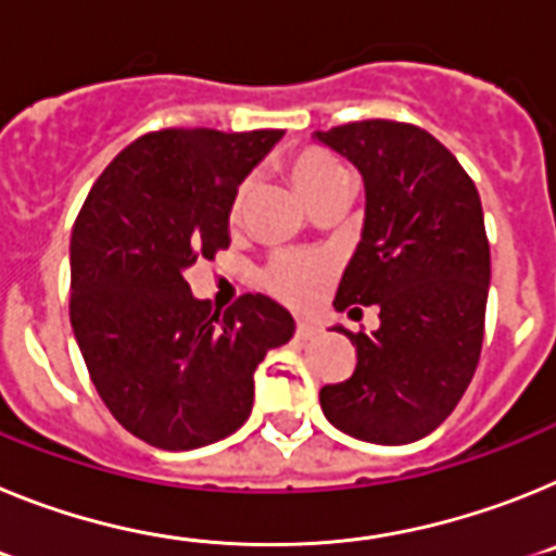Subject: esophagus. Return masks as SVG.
Wrapping results in <instances>:
<instances>
[{
    "label": "esophagus",
    "mask_w": 556,
    "mask_h": 556,
    "mask_svg": "<svg viewBox=\"0 0 556 556\" xmlns=\"http://www.w3.org/2000/svg\"><path fill=\"white\" fill-rule=\"evenodd\" d=\"M318 336V327L313 325V321H307V318H299L296 321V338L299 341H311V338Z\"/></svg>",
    "instance_id": "obj_1"
}]
</instances>
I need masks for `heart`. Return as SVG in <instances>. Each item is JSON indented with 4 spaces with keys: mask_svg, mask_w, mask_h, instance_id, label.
<instances>
[{
    "mask_svg": "<svg viewBox=\"0 0 556 556\" xmlns=\"http://www.w3.org/2000/svg\"><path fill=\"white\" fill-rule=\"evenodd\" d=\"M288 176L296 185V190L313 201L321 190L346 178L344 164L338 162L330 151L325 148H302V151L291 153L288 159ZM245 198H249V181L235 190L229 201V224L238 226L243 220ZM332 277V263L327 257H316V254H277L271 265L265 268L263 285L274 296L291 305H311Z\"/></svg>",
    "mask_w": 556,
    "mask_h": 556,
    "instance_id": "1",
    "label": "heart"
}]
</instances>
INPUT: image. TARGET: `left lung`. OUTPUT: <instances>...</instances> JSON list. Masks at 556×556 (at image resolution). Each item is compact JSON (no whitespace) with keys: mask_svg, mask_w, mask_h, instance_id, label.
Masks as SVG:
<instances>
[{"mask_svg":"<svg viewBox=\"0 0 556 556\" xmlns=\"http://www.w3.org/2000/svg\"><path fill=\"white\" fill-rule=\"evenodd\" d=\"M364 176L361 243L336 311H380L375 332H344L358 364L318 392L338 431L408 445L445 422L479 366L490 291V240L472 178L412 123L361 119L316 131Z\"/></svg>","mask_w":556,"mask_h":556,"instance_id":"1","label":"left lung"}]
</instances>
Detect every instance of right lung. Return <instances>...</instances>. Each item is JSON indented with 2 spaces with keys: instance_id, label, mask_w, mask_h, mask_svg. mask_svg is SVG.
I'll return each mask as SVG.
<instances>
[{
  "instance_id": "obj_1",
  "label": "right lung",
  "mask_w": 556,
  "mask_h": 556,
  "mask_svg": "<svg viewBox=\"0 0 556 556\" xmlns=\"http://www.w3.org/2000/svg\"><path fill=\"white\" fill-rule=\"evenodd\" d=\"M277 128H164L100 173L72 226L70 318L89 378L125 431L192 451L249 419L254 369L293 336L263 293L224 313L192 296L185 271L229 249V201Z\"/></svg>"
}]
</instances>
